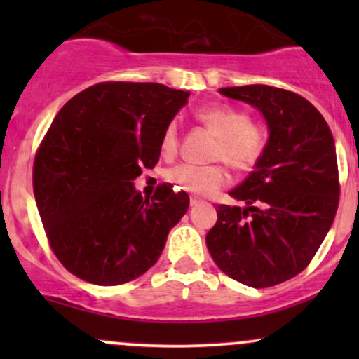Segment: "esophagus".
<instances>
[{"instance_id":"esophagus-1","label":"esophagus","mask_w":359,"mask_h":359,"mask_svg":"<svg viewBox=\"0 0 359 359\" xmlns=\"http://www.w3.org/2000/svg\"><path fill=\"white\" fill-rule=\"evenodd\" d=\"M201 203H203V199H199V197H196V196H191V205H197Z\"/></svg>"}]
</instances>
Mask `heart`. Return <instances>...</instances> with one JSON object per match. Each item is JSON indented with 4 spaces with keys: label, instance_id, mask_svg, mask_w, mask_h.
<instances>
[{
    "label": "heart",
    "instance_id": "obj_1",
    "mask_svg": "<svg viewBox=\"0 0 359 359\" xmlns=\"http://www.w3.org/2000/svg\"><path fill=\"white\" fill-rule=\"evenodd\" d=\"M196 119L216 137L211 158L224 162L233 170L241 174L251 172L265 155L269 143L265 130L251 121L245 109L228 104H209L196 111ZM179 145V128L175 123H168L160 138L163 158H175ZM165 179L179 191L211 196L228 184L229 174L221 163L209 167L177 165L167 172Z\"/></svg>",
    "mask_w": 359,
    "mask_h": 359
}]
</instances>
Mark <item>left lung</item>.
I'll list each match as a JSON object with an SVG mask.
<instances>
[{"mask_svg": "<svg viewBox=\"0 0 359 359\" xmlns=\"http://www.w3.org/2000/svg\"><path fill=\"white\" fill-rule=\"evenodd\" d=\"M219 93L259 109L270 138L255 170L229 192L246 208L217 205L205 245L228 277L255 288L273 287L306 269L334 221V138L323 114L292 90L251 84Z\"/></svg>", "mask_w": 359, "mask_h": 359, "instance_id": "obj_1", "label": "left lung"}]
</instances>
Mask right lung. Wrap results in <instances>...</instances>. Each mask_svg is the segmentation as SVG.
I'll return each instance as SVG.
<instances>
[{"instance_id": "1", "label": "right lung", "mask_w": 359, "mask_h": 359, "mask_svg": "<svg viewBox=\"0 0 359 359\" xmlns=\"http://www.w3.org/2000/svg\"><path fill=\"white\" fill-rule=\"evenodd\" d=\"M187 90L156 82H100L64 104L36 150L34 192L48 245L77 278L121 285L155 265L189 196L133 180L154 168L160 138Z\"/></svg>"}]
</instances>
